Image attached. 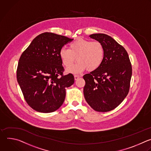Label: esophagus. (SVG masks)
Returning <instances> with one entry per match:
<instances>
[{
    "instance_id": "34e87169",
    "label": "esophagus",
    "mask_w": 151,
    "mask_h": 151,
    "mask_svg": "<svg viewBox=\"0 0 151 151\" xmlns=\"http://www.w3.org/2000/svg\"><path fill=\"white\" fill-rule=\"evenodd\" d=\"M80 77V76H78V75H75V76H74V79H75V80H77Z\"/></svg>"
}]
</instances>
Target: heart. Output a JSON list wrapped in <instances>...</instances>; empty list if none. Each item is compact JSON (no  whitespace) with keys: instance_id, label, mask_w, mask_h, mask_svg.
I'll list each match as a JSON object with an SVG mask.
<instances>
[{"instance_id":"b5f03b06","label":"heart","mask_w":151,"mask_h":151,"mask_svg":"<svg viewBox=\"0 0 151 151\" xmlns=\"http://www.w3.org/2000/svg\"><path fill=\"white\" fill-rule=\"evenodd\" d=\"M59 57L63 65L69 68L77 58L78 62L67 69L68 73H79L86 69L93 71L102 65L105 58V49L98 41L78 39L70 43L69 49L64 47L59 50Z\"/></svg>"}]
</instances>
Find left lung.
<instances>
[{
  "label": "left lung",
  "mask_w": 151,
  "mask_h": 151,
  "mask_svg": "<svg viewBox=\"0 0 151 151\" xmlns=\"http://www.w3.org/2000/svg\"><path fill=\"white\" fill-rule=\"evenodd\" d=\"M90 37L102 43L105 58L101 67L83 76L86 102L98 112L110 111L121 104L129 93L132 64L124 47L111 36L93 34Z\"/></svg>",
  "instance_id": "8db88e82"
}]
</instances>
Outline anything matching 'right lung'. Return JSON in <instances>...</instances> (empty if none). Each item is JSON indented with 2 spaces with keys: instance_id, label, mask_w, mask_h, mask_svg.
<instances>
[{
  "instance_id": "right-lung-1",
  "label": "right lung",
  "mask_w": 151,
  "mask_h": 151,
  "mask_svg": "<svg viewBox=\"0 0 151 151\" xmlns=\"http://www.w3.org/2000/svg\"><path fill=\"white\" fill-rule=\"evenodd\" d=\"M73 39L52 33L39 35L23 52L17 70V81L28 105L37 112H52L65 98V88L74 83L64 75L59 50Z\"/></svg>"
}]
</instances>
